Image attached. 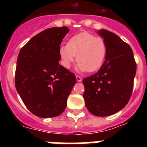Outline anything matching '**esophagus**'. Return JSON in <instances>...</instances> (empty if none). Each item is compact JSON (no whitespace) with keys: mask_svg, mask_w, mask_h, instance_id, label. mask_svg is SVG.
<instances>
[{"mask_svg":"<svg viewBox=\"0 0 147 147\" xmlns=\"http://www.w3.org/2000/svg\"><path fill=\"white\" fill-rule=\"evenodd\" d=\"M76 80H77L78 82H81L82 80V78L81 76H78V75H76Z\"/></svg>","mask_w":147,"mask_h":147,"instance_id":"1","label":"esophagus"}]
</instances>
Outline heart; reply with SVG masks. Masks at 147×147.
Returning a JSON list of instances; mask_svg holds the SVG:
<instances>
[{
	"instance_id": "b5f03b06",
	"label": "heart",
	"mask_w": 147,
	"mask_h": 147,
	"mask_svg": "<svg viewBox=\"0 0 147 147\" xmlns=\"http://www.w3.org/2000/svg\"><path fill=\"white\" fill-rule=\"evenodd\" d=\"M107 52V45L102 37L88 32L78 34L69 40L67 45L61 46L59 56L63 67L68 69L76 56L77 69L93 72L103 64Z\"/></svg>"
}]
</instances>
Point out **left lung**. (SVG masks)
I'll return each mask as SVG.
<instances>
[{"instance_id": "8db88e82", "label": "left lung", "mask_w": 147, "mask_h": 147, "mask_svg": "<svg viewBox=\"0 0 147 147\" xmlns=\"http://www.w3.org/2000/svg\"><path fill=\"white\" fill-rule=\"evenodd\" d=\"M107 45L105 61L97 73L84 78L85 106L96 116H108L124 108L132 96L136 62L131 47L106 29L99 30Z\"/></svg>"}]
</instances>
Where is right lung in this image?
I'll list each match as a JSON object with an SVG mask.
<instances>
[{"label": "right lung", "mask_w": 147, "mask_h": 147, "mask_svg": "<svg viewBox=\"0 0 147 147\" xmlns=\"http://www.w3.org/2000/svg\"><path fill=\"white\" fill-rule=\"evenodd\" d=\"M69 28H47L20 49L15 71V88L30 112L40 118L60 115L76 82L74 74L59 65V49Z\"/></svg>", "instance_id": "add662e5"}]
</instances>
